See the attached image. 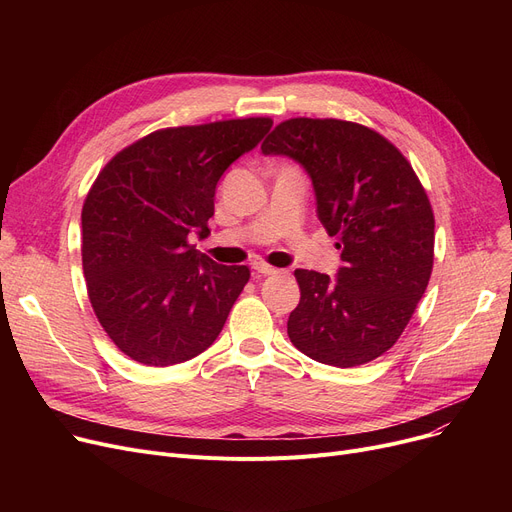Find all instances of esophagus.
I'll return each instance as SVG.
<instances>
[{
  "label": "esophagus",
  "instance_id": "esophagus-1",
  "mask_svg": "<svg viewBox=\"0 0 512 512\" xmlns=\"http://www.w3.org/2000/svg\"><path fill=\"white\" fill-rule=\"evenodd\" d=\"M253 270H255V274H257V276H272V274H276V272H278L274 265L265 263V261H255V263H253Z\"/></svg>",
  "mask_w": 512,
  "mask_h": 512
}]
</instances>
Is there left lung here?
Instances as JSON below:
<instances>
[{
  "label": "left lung",
  "instance_id": "left-lung-1",
  "mask_svg": "<svg viewBox=\"0 0 512 512\" xmlns=\"http://www.w3.org/2000/svg\"><path fill=\"white\" fill-rule=\"evenodd\" d=\"M288 155L313 180L317 215L334 236L336 282L297 270L301 301L290 342L307 357L357 367L405 332L434 267V211L413 166L373 128L336 118H290L261 145Z\"/></svg>",
  "mask_w": 512,
  "mask_h": 512
}]
</instances>
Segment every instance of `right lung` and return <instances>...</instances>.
Instances as JSON below:
<instances>
[{
    "label": "right lung",
    "instance_id": "obj_1",
    "mask_svg": "<svg viewBox=\"0 0 512 512\" xmlns=\"http://www.w3.org/2000/svg\"><path fill=\"white\" fill-rule=\"evenodd\" d=\"M272 118L159 128L118 151L83 203V272L91 307L120 351L151 367L203 353L222 332L247 265L191 245L209 234L215 184Z\"/></svg>",
    "mask_w": 512,
    "mask_h": 512
}]
</instances>
